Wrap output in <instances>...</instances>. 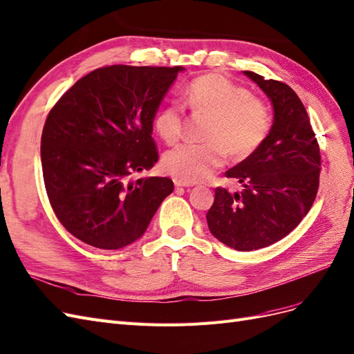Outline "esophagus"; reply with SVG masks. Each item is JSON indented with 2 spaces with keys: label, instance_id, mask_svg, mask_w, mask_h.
I'll return each mask as SVG.
<instances>
[{
  "label": "esophagus",
  "instance_id": "obj_1",
  "mask_svg": "<svg viewBox=\"0 0 354 354\" xmlns=\"http://www.w3.org/2000/svg\"><path fill=\"white\" fill-rule=\"evenodd\" d=\"M174 186H176V187H190L192 185H190V183H186V181H180V180H174Z\"/></svg>",
  "mask_w": 354,
  "mask_h": 354
}]
</instances>
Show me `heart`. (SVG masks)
I'll list each match as a JSON object with an SVG mask.
<instances>
[{
    "label": "heart",
    "mask_w": 354,
    "mask_h": 354,
    "mask_svg": "<svg viewBox=\"0 0 354 354\" xmlns=\"http://www.w3.org/2000/svg\"><path fill=\"white\" fill-rule=\"evenodd\" d=\"M186 105L193 113L209 115L205 143H185L164 155L162 165L180 181L196 183L211 177L231 156H250L268 136L271 115L268 106L250 92L221 75L202 76L190 83ZM158 135L174 145L183 133V108L169 102L158 109L153 118Z\"/></svg>",
    "instance_id": "b5f03b06"
}]
</instances>
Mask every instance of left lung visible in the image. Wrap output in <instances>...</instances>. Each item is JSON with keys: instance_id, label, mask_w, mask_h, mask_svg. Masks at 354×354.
<instances>
[{"instance_id": "obj_1", "label": "left lung", "mask_w": 354, "mask_h": 354, "mask_svg": "<svg viewBox=\"0 0 354 354\" xmlns=\"http://www.w3.org/2000/svg\"><path fill=\"white\" fill-rule=\"evenodd\" d=\"M243 73L270 98L272 126L259 148L225 173L245 189L231 194L216 187L206 221L225 246L250 252L281 240L306 216L319 187L321 155L296 92L283 82Z\"/></svg>"}]
</instances>
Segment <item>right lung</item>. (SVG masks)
Listing matches in <instances>:
<instances>
[{
	"label": "right lung",
	"mask_w": 354,
	"mask_h": 354,
	"mask_svg": "<svg viewBox=\"0 0 354 354\" xmlns=\"http://www.w3.org/2000/svg\"><path fill=\"white\" fill-rule=\"evenodd\" d=\"M183 70L96 68L48 114L41 139L46 194L59 223L86 245L115 250L136 241L173 193L167 177L127 178L156 164L153 118Z\"/></svg>",
	"instance_id": "obj_1"
}]
</instances>
